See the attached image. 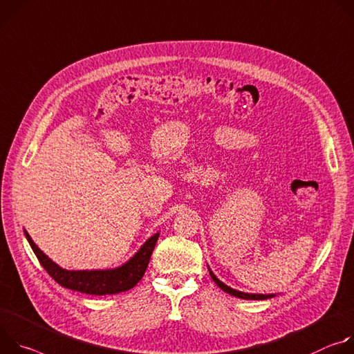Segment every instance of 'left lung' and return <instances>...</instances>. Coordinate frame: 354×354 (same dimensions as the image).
I'll return each instance as SVG.
<instances>
[{"instance_id": "1", "label": "left lung", "mask_w": 354, "mask_h": 354, "mask_svg": "<svg viewBox=\"0 0 354 354\" xmlns=\"http://www.w3.org/2000/svg\"><path fill=\"white\" fill-rule=\"evenodd\" d=\"M208 271H209V274H211V279L214 280V283H215L222 291H225V292H227V294H230V295H233V297H236V298H242V299H268V298L276 297V294H249V292H243V291H238V290H234V288H230L229 286H226L225 283H222L219 279H216V276L212 272V270H211L209 267H208Z\"/></svg>"}]
</instances>
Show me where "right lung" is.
Returning <instances> with one entry per match:
<instances>
[{
  "label": "right lung",
  "mask_w": 354,
  "mask_h": 354,
  "mask_svg": "<svg viewBox=\"0 0 354 354\" xmlns=\"http://www.w3.org/2000/svg\"><path fill=\"white\" fill-rule=\"evenodd\" d=\"M24 232L37 260L41 261L44 268L57 284L64 288L90 295L120 294L133 288L142 280L151 252L160 234L159 232L154 233L127 263L120 267L106 270H66L49 259L36 246L29 233L26 230Z\"/></svg>",
  "instance_id": "add662e5"
}]
</instances>
